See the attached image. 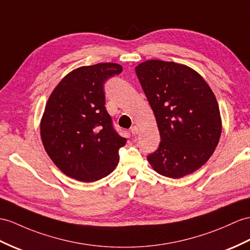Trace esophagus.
I'll return each instance as SVG.
<instances>
[{
	"label": "esophagus",
	"instance_id": "obj_1",
	"mask_svg": "<svg viewBox=\"0 0 250 250\" xmlns=\"http://www.w3.org/2000/svg\"><path fill=\"white\" fill-rule=\"evenodd\" d=\"M130 131H131L132 135H138V133H139V127L138 126H132L131 128H130Z\"/></svg>",
	"mask_w": 250,
	"mask_h": 250
}]
</instances>
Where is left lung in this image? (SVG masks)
I'll list each match as a JSON object with an SVG mask.
<instances>
[{
    "mask_svg": "<svg viewBox=\"0 0 250 250\" xmlns=\"http://www.w3.org/2000/svg\"><path fill=\"white\" fill-rule=\"evenodd\" d=\"M136 74L155 113L161 142L147 160L157 173L181 178L208 161L222 133L212 90L187 65L147 60Z\"/></svg>",
    "mask_w": 250,
    "mask_h": 250,
    "instance_id": "8db88e82",
    "label": "left lung"
}]
</instances>
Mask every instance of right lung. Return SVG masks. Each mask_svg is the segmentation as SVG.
Listing matches in <instances>:
<instances>
[{
	"label": "right lung",
	"mask_w": 250,
	"mask_h": 250,
	"mask_svg": "<svg viewBox=\"0 0 250 250\" xmlns=\"http://www.w3.org/2000/svg\"><path fill=\"white\" fill-rule=\"evenodd\" d=\"M122 71L110 62L82 66L69 73L47 101L42 143L60 171L76 180H100L118 166L127 139L114 129L106 110L105 83Z\"/></svg>",
	"instance_id": "right-lung-1"
}]
</instances>
